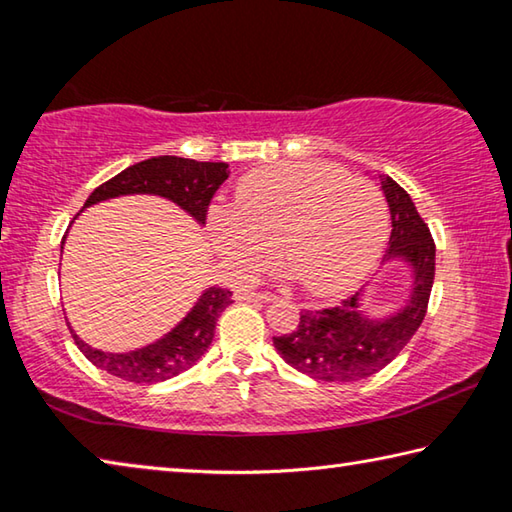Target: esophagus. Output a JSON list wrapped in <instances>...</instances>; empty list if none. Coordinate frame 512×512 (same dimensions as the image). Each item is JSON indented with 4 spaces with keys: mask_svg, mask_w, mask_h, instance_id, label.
Listing matches in <instances>:
<instances>
[{
    "mask_svg": "<svg viewBox=\"0 0 512 512\" xmlns=\"http://www.w3.org/2000/svg\"><path fill=\"white\" fill-rule=\"evenodd\" d=\"M237 298H241V300L271 302L275 296H273V293H268V291H248V289H244V291H239V293H237Z\"/></svg>",
    "mask_w": 512,
    "mask_h": 512,
    "instance_id": "esophagus-1",
    "label": "esophagus"
}]
</instances>
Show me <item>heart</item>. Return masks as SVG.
Wrapping results in <instances>:
<instances>
[{
	"label": "heart",
	"instance_id": "b5f03b06",
	"mask_svg": "<svg viewBox=\"0 0 512 512\" xmlns=\"http://www.w3.org/2000/svg\"><path fill=\"white\" fill-rule=\"evenodd\" d=\"M210 230L235 275L264 271L280 244L305 289L334 296L377 262L388 235V203L375 183L332 164H275L241 180L235 207H214Z\"/></svg>",
	"mask_w": 512,
	"mask_h": 512
}]
</instances>
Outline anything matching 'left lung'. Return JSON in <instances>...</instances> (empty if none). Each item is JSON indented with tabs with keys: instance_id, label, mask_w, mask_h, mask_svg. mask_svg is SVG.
I'll return each instance as SVG.
<instances>
[{
	"instance_id": "obj_1",
	"label": "left lung",
	"mask_w": 512,
	"mask_h": 512,
	"mask_svg": "<svg viewBox=\"0 0 512 512\" xmlns=\"http://www.w3.org/2000/svg\"><path fill=\"white\" fill-rule=\"evenodd\" d=\"M381 192L391 210V239L384 262L402 259L411 268V289L404 307L386 318L363 316V293L341 300L336 307L302 309L291 334L273 336L280 357L302 375L316 381H359L386 368L413 339L427 314L436 244L411 196L391 176H379Z\"/></svg>"
}]
</instances>
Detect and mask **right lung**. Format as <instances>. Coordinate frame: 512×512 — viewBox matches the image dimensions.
<instances>
[{
    "instance_id": "1",
    "label": "right lung",
    "mask_w": 512,
    "mask_h": 512,
    "mask_svg": "<svg viewBox=\"0 0 512 512\" xmlns=\"http://www.w3.org/2000/svg\"><path fill=\"white\" fill-rule=\"evenodd\" d=\"M228 176L230 171L225 162H196L176 158V155H160V158L137 162L117 173L115 178L106 180L94 189L83 207L115 196L153 194L169 198L187 214H192L198 223H205L212 196ZM228 305H232V291L210 287L169 334L146 348L124 354L94 350L74 332L72 336L85 359L97 368L133 384H155V381L171 379L189 370L203 357L214 339L216 320Z\"/></svg>"
}]
</instances>
